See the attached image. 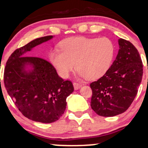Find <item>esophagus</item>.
I'll return each instance as SVG.
<instances>
[{"label":"esophagus","instance_id":"34e87169","mask_svg":"<svg viewBox=\"0 0 148 148\" xmlns=\"http://www.w3.org/2000/svg\"><path fill=\"white\" fill-rule=\"evenodd\" d=\"M73 86H74V90H79V88L82 86V85L81 84H79V83L77 82H74V84H73Z\"/></svg>","mask_w":148,"mask_h":148}]
</instances>
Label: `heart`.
Listing matches in <instances>:
<instances>
[{"instance_id":"b5f03b06","label":"heart","mask_w":148,"mask_h":148,"mask_svg":"<svg viewBox=\"0 0 148 148\" xmlns=\"http://www.w3.org/2000/svg\"><path fill=\"white\" fill-rule=\"evenodd\" d=\"M60 47L53 51L49 58L63 78L68 77L76 63L80 77L99 79L110 68L115 54V46L107 37H71L61 42Z\"/></svg>"}]
</instances>
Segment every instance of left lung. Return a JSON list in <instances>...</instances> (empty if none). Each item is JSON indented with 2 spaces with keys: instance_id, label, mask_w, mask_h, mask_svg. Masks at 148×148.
<instances>
[{
  "instance_id": "obj_1",
  "label": "left lung",
  "mask_w": 148,
  "mask_h": 148,
  "mask_svg": "<svg viewBox=\"0 0 148 148\" xmlns=\"http://www.w3.org/2000/svg\"><path fill=\"white\" fill-rule=\"evenodd\" d=\"M118 45V53L110 68L90 84L91 108L100 116H115L127 111L141 82L143 63L138 50L122 38Z\"/></svg>"
}]
</instances>
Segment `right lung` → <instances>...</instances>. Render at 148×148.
I'll return each mask as SVG.
<instances>
[{"instance_id":"obj_1","label":"right lung","mask_w":148,"mask_h":148,"mask_svg":"<svg viewBox=\"0 0 148 148\" xmlns=\"http://www.w3.org/2000/svg\"><path fill=\"white\" fill-rule=\"evenodd\" d=\"M53 37L37 38L10 56L4 71L5 88L20 112L30 120L51 123L62 116L66 99L74 91L72 83L64 81L48 61L25 56L27 52Z\"/></svg>"}]
</instances>
